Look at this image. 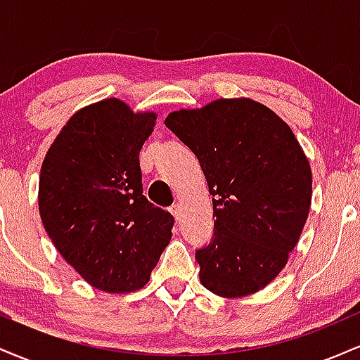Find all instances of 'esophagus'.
Wrapping results in <instances>:
<instances>
[{
	"instance_id": "obj_1",
	"label": "esophagus",
	"mask_w": 360,
	"mask_h": 360,
	"mask_svg": "<svg viewBox=\"0 0 360 360\" xmlns=\"http://www.w3.org/2000/svg\"><path fill=\"white\" fill-rule=\"evenodd\" d=\"M169 210H171L172 217H174V218H176V220H177V221H179V220H181V206H179V205H172V206H171V208H169Z\"/></svg>"
}]
</instances>
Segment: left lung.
Instances as JSON below:
<instances>
[{"label":"left lung","instance_id":"left-lung-1","mask_svg":"<svg viewBox=\"0 0 360 360\" xmlns=\"http://www.w3.org/2000/svg\"><path fill=\"white\" fill-rule=\"evenodd\" d=\"M164 123L198 157L213 196L214 237L196 250L201 284L221 298L266 288L311 205V167L292 130L249 98L172 111Z\"/></svg>","mask_w":360,"mask_h":360}]
</instances>
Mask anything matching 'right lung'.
<instances>
[{
	"label": "right lung",
	"instance_id": "add662e5",
	"mask_svg": "<svg viewBox=\"0 0 360 360\" xmlns=\"http://www.w3.org/2000/svg\"><path fill=\"white\" fill-rule=\"evenodd\" d=\"M157 115L108 98L76 111L45 155L39 210L68 264L106 292L147 284L171 242L172 214L143 196L139 154Z\"/></svg>",
	"mask_w": 360,
	"mask_h": 360
}]
</instances>
